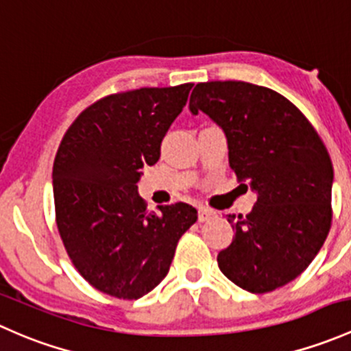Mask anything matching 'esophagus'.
Returning <instances> with one entry per match:
<instances>
[{
	"instance_id": "34e87169",
	"label": "esophagus",
	"mask_w": 351,
	"mask_h": 351,
	"mask_svg": "<svg viewBox=\"0 0 351 351\" xmlns=\"http://www.w3.org/2000/svg\"><path fill=\"white\" fill-rule=\"evenodd\" d=\"M215 216H216V213H215V211H211V209L204 208V206H201L199 211H197V219H199L201 223L209 221V219L215 218Z\"/></svg>"
}]
</instances>
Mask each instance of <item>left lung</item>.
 <instances>
[{"instance_id":"obj_1","label":"left lung","mask_w":351,"mask_h":351,"mask_svg":"<svg viewBox=\"0 0 351 351\" xmlns=\"http://www.w3.org/2000/svg\"><path fill=\"white\" fill-rule=\"evenodd\" d=\"M189 110L225 132L230 167L256 194L247 216L228 215L233 241L219 270L263 294L301 276L331 226L333 164L308 118L282 95L241 81L199 82Z\"/></svg>"}]
</instances>
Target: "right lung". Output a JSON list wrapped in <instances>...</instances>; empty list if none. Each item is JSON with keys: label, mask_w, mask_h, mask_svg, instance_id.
<instances>
[{"label": "right lung", "mask_w": 351, "mask_h": 351, "mask_svg": "<svg viewBox=\"0 0 351 351\" xmlns=\"http://www.w3.org/2000/svg\"><path fill=\"white\" fill-rule=\"evenodd\" d=\"M193 84L142 88L86 108L53 162L57 228L72 263L93 287L138 299L167 276L179 238L197 211L186 202L152 213L138 194L142 169L186 106Z\"/></svg>", "instance_id": "obj_1"}]
</instances>
